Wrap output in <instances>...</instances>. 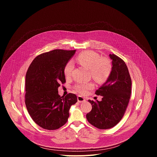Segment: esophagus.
Masks as SVG:
<instances>
[{"mask_svg": "<svg viewBox=\"0 0 157 157\" xmlns=\"http://www.w3.org/2000/svg\"><path fill=\"white\" fill-rule=\"evenodd\" d=\"M78 101L79 102H82L86 101V99L83 97H82L81 96H78Z\"/></svg>", "mask_w": 157, "mask_h": 157, "instance_id": "1", "label": "esophagus"}]
</instances>
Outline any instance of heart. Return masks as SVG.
I'll return each mask as SVG.
<instances>
[{
    "label": "heart",
    "instance_id": "1",
    "mask_svg": "<svg viewBox=\"0 0 157 157\" xmlns=\"http://www.w3.org/2000/svg\"><path fill=\"white\" fill-rule=\"evenodd\" d=\"M79 65L89 68L91 75L98 82H104L109 77L112 65L109 59L102 58L100 55L92 50H87L80 53L75 59ZM74 69L73 61L70 60L67 63L64 68V73L66 77L71 76ZM94 83L89 82H78L75 86V91L81 94H86L89 90L94 89Z\"/></svg>",
    "mask_w": 157,
    "mask_h": 157
}]
</instances>
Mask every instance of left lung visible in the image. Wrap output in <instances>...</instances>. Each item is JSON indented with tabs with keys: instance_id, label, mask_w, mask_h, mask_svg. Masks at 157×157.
<instances>
[{
	"instance_id": "left-lung-1",
	"label": "left lung",
	"mask_w": 157,
	"mask_h": 157,
	"mask_svg": "<svg viewBox=\"0 0 157 157\" xmlns=\"http://www.w3.org/2000/svg\"><path fill=\"white\" fill-rule=\"evenodd\" d=\"M109 56L113 60L110 75L95 93L102 96V101H88L92 110L86 114L87 120L99 129L112 128L121 121L131 94L132 80L125 63L114 54Z\"/></svg>"
}]
</instances>
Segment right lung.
<instances>
[{
    "label": "right lung",
    "instance_id": "add662e5",
    "mask_svg": "<svg viewBox=\"0 0 157 157\" xmlns=\"http://www.w3.org/2000/svg\"><path fill=\"white\" fill-rule=\"evenodd\" d=\"M76 50L60 49L38 55L32 62L25 76V102L33 121L47 130L58 129L70 116L69 110L77 96L58 94L60 84L66 82L64 68Z\"/></svg>",
    "mask_w": 157,
    "mask_h": 157
}]
</instances>
